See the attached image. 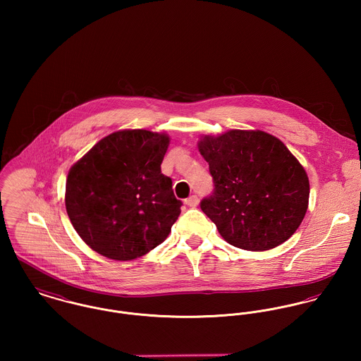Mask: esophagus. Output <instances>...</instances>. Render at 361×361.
I'll return each instance as SVG.
<instances>
[{
    "instance_id": "esophagus-1",
    "label": "esophagus",
    "mask_w": 361,
    "mask_h": 361,
    "mask_svg": "<svg viewBox=\"0 0 361 361\" xmlns=\"http://www.w3.org/2000/svg\"><path fill=\"white\" fill-rule=\"evenodd\" d=\"M185 203H186L188 206L193 207V208H195V207L199 206V199H197V196H195V195H193V196H190L189 199H186V200H185Z\"/></svg>"
}]
</instances>
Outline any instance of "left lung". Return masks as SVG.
I'll list each match as a JSON object with an SVG mask.
<instances>
[{
    "mask_svg": "<svg viewBox=\"0 0 361 361\" xmlns=\"http://www.w3.org/2000/svg\"><path fill=\"white\" fill-rule=\"evenodd\" d=\"M197 147L215 183L200 207L229 245L271 250L298 231L309 208V176L278 137L232 129L203 135Z\"/></svg>",
    "mask_w": 361,
    "mask_h": 361,
    "instance_id": "obj_1",
    "label": "left lung"
}]
</instances>
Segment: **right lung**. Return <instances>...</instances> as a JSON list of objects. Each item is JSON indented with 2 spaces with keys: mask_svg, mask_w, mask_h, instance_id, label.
<instances>
[{
  "mask_svg": "<svg viewBox=\"0 0 361 361\" xmlns=\"http://www.w3.org/2000/svg\"><path fill=\"white\" fill-rule=\"evenodd\" d=\"M166 133L123 129L97 142L69 169L68 216L104 257L129 261L161 245L180 214L171 178L161 173Z\"/></svg>",
  "mask_w": 361,
  "mask_h": 361,
  "instance_id": "add662e5",
  "label": "right lung"
}]
</instances>
